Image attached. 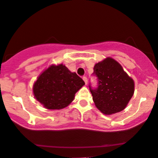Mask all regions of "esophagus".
<instances>
[{"label":"esophagus","instance_id":"34e87169","mask_svg":"<svg viewBox=\"0 0 158 158\" xmlns=\"http://www.w3.org/2000/svg\"><path fill=\"white\" fill-rule=\"evenodd\" d=\"M82 79H83V80H84V82H85V85H87V83H88L87 77H85V76H83Z\"/></svg>","mask_w":158,"mask_h":158}]
</instances>
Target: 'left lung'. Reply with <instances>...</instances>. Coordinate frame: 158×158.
Returning a JSON list of instances; mask_svg holds the SVG:
<instances>
[{
  "label": "left lung",
  "mask_w": 158,
  "mask_h": 158,
  "mask_svg": "<svg viewBox=\"0 0 158 158\" xmlns=\"http://www.w3.org/2000/svg\"><path fill=\"white\" fill-rule=\"evenodd\" d=\"M93 76L98 85L89 89L95 106L105 115L121 112L127 105L134 92V82L116 60L107 58L94 67Z\"/></svg>",
  "instance_id": "left-lung-1"
}]
</instances>
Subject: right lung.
<instances>
[{
    "label": "right lung",
    "instance_id": "right-lung-1",
    "mask_svg": "<svg viewBox=\"0 0 158 158\" xmlns=\"http://www.w3.org/2000/svg\"><path fill=\"white\" fill-rule=\"evenodd\" d=\"M84 85L82 78L71 73L64 65H52L38 77L33 91L46 108L60 110L70 104Z\"/></svg>",
    "mask_w": 158,
    "mask_h": 158
}]
</instances>
